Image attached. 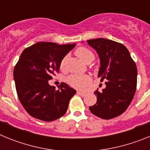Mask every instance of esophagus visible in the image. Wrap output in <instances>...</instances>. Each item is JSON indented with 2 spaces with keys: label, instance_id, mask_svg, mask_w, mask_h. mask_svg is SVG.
Masks as SVG:
<instances>
[{
  "label": "esophagus",
  "instance_id": "1",
  "mask_svg": "<svg viewBox=\"0 0 150 150\" xmlns=\"http://www.w3.org/2000/svg\"><path fill=\"white\" fill-rule=\"evenodd\" d=\"M77 94L78 95H80V96H83V97L86 95V92H84V91H78Z\"/></svg>",
  "mask_w": 150,
  "mask_h": 150
}]
</instances>
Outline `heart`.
Instances as JSON below:
<instances>
[{"label":"heart","mask_w":150,"mask_h":150,"mask_svg":"<svg viewBox=\"0 0 150 150\" xmlns=\"http://www.w3.org/2000/svg\"><path fill=\"white\" fill-rule=\"evenodd\" d=\"M75 54L80 60L85 63L91 62L94 60L95 55L93 52L86 47L81 46L79 47L75 51ZM65 64V58L62 59L61 62V67H63ZM67 82L71 86L77 88H83L86 87L91 82V79L87 75H81V74H72L67 78Z\"/></svg>","instance_id":"1"}]
</instances>
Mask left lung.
Returning a JSON list of instances; mask_svg holds the SVG:
<instances>
[{"label":"left lung","mask_w":150,"mask_h":150,"mask_svg":"<svg viewBox=\"0 0 150 150\" xmlns=\"http://www.w3.org/2000/svg\"><path fill=\"white\" fill-rule=\"evenodd\" d=\"M87 43L100 58L98 76L100 82L106 80L105 88L94 92L97 102L89 110L98 117L110 120L122 114L133 99L137 88V66L122 43L104 38L88 40Z\"/></svg>","instance_id":"1"}]
</instances>
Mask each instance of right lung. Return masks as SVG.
Wrapping results in <instances>:
<instances>
[{"label":"right lung","instance_id":"right-lung-1","mask_svg":"<svg viewBox=\"0 0 150 150\" xmlns=\"http://www.w3.org/2000/svg\"><path fill=\"white\" fill-rule=\"evenodd\" d=\"M75 46L39 42L22 52L13 77L18 99L29 115L51 122L65 114L76 90L64 83L55 90L49 80L59 72L62 59Z\"/></svg>","mask_w":150,"mask_h":150}]
</instances>
